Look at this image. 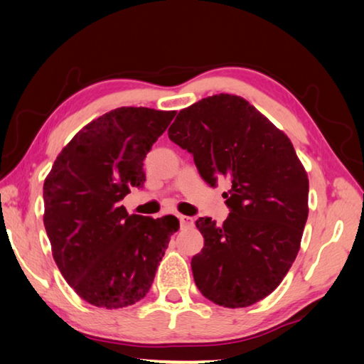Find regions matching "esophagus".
Listing matches in <instances>:
<instances>
[{
  "label": "esophagus",
  "mask_w": 364,
  "mask_h": 364,
  "mask_svg": "<svg viewBox=\"0 0 364 364\" xmlns=\"http://www.w3.org/2000/svg\"><path fill=\"white\" fill-rule=\"evenodd\" d=\"M180 218V224H181V227H192L194 225V219L192 218H189V216H178Z\"/></svg>",
  "instance_id": "esophagus-1"
}]
</instances>
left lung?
Instances as JSON below:
<instances>
[{"label": "left lung", "instance_id": "1", "mask_svg": "<svg viewBox=\"0 0 364 364\" xmlns=\"http://www.w3.org/2000/svg\"><path fill=\"white\" fill-rule=\"evenodd\" d=\"M168 139L194 156L215 186L225 176L230 215L223 225L198 218L203 249L191 268L205 298L246 308L279 286L300 251L308 219L309 180L290 139L235 95L203 97L180 110Z\"/></svg>", "mask_w": 364, "mask_h": 364}]
</instances>
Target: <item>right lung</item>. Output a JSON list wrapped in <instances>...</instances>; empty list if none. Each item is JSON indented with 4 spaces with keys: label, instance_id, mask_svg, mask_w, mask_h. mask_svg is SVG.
<instances>
[{
    "label": "right lung",
    "instance_id": "1",
    "mask_svg": "<svg viewBox=\"0 0 364 364\" xmlns=\"http://www.w3.org/2000/svg\"><path fill=\"white\" fill-rule=\"evenodd\" d=\"M175 110L119 107L92 119L56 156L44 181V225L53 259L92 306L141 300L180 229L175 216L127 215L119 200L145 181L144 159Z\"/></svg>",
    "mask_w": 364,
    "mask_h": 364
}]
</instances>
